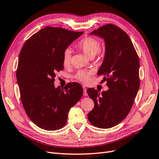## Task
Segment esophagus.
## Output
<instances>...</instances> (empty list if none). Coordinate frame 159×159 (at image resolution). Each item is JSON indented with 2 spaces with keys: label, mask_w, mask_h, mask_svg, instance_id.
<instances>
[{
  "label": "esophagus",
  "mask_w": 159,
  "mask_h": 159,
  "mask_svg": "<svg viewBox=\"0 0 159 159\" xmlns=\"http://www.w3.org/2000/svg\"><path fill=\"white\" fill-rule=\"evenodd\" d=\"M83 90H84V96H88V93L86 92V87L84 86H83Z\"/></svg>",
  "instance_id": "obj_1"
}]
</instances>
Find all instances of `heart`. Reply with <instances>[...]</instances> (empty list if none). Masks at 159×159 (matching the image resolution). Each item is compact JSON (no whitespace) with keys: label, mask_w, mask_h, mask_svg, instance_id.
I'll use <instances>...</instances> for the list:
<instances>
[{"label":"heart","mask_w":159,"mask_h":159,"mask_svg":"<svg viewBox=\"0 0 159 159\" xmlns=\"http://www.w3.org/2000/svg\"><path fill=\"white\" fill-rule=\"evenodd\" d=\"M76 47L83 51L89 58H93L100 50L101 44L99 41L92 37H87L81 39L76 44ZM71 54L69 50L67 49L63 53V64L65 67H67L70 64ZM91 73L88 71L80 70L76 74L75 77L76 79L83 83H88L90 81Z\"/></svg>","instance_id":"obj_1"}]
</instances>
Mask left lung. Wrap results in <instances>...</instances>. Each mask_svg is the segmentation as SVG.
Instances as JSON below:
<instances>
[{"mask_svg": "<svg viewBox=\"0 0 159 159\" xmlns=\"http://www.w3.org/2000/svg\"><path fill=\"white\" fill-rule=\"evenodd\" d=\"M104 39L105 54L98 75H104L109 89L102 94L98 90L89 89L87 93L94 102V107L88 114L92 125L110 128L124 120L134 104L140 80L139 60L128 35L113 24L105 25L93 31Z\"/></svg>", "mask_w": 159, "mask_h": 159, "instance_id": "obj_1", "label": "left lung"}]
</instances>
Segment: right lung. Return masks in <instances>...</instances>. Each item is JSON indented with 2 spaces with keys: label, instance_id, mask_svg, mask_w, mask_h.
I'll return each instance as SVG.
<instances>
[{
  "label": "right lung",
  "instance_id": "add662e5",
  "mask_svg": "<svg viewBox=\"0 0 159 159\" xmlns=\"http://www.w3.org/2000/svg\"><path fill=\"white\" fill-rule=\"evenodd\" d=\"M83 32L46 27L23 44L16 71L21 100L31 120L46 130H57L83 94L78 83L55 88L56 73L63 69V53Z\"/></svg>",
  "mask_w": 159,
  "mask_h": 159
}]
</instances>
